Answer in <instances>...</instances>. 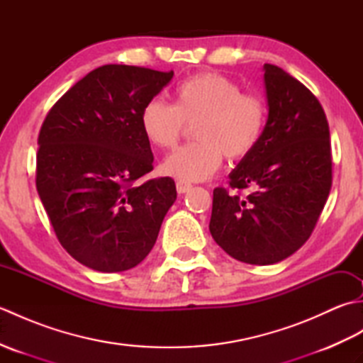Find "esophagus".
I'll return each mask as SVG.
<instances>
[{"mask_svg": "<svg viewBox=\"0 0 363 363\" xmlns=\"http://www.w3.org/2000/svg\"><path fill=\"white\" fill-rule=\"evenodd\" d=\"M176 189H177V191H179V194H187V191L191 189V184L187 182V181L179 179L176 182Z\"/></svg>", "mask_w": 363, "mask_h": 363, "instance_id": "obj_1", "label": "esophagus"}]
</instances>
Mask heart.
Segmentation results:
<instances>
[{"label":"heart","instance_id":"b5f03b06","mask_svg":"<svg viewBox=\"0 0 363 363\" xmlns=\"http://www.w3.org/2000/svg\"><path fill=\"white\" fill-rule=\"evenodd\" d=\"M174 101L151 99L140 112L142 133L151 145L169 150L187 125H195L198 142L182 146L165 159L164 172L196 182L220 168L223 154L230 160L248 156L260 142L268 107L264 96L242 91L233 79L218 73H199L174 89Z\"/></svg>","mask_w":363,"mask_h":363}]
</instances>
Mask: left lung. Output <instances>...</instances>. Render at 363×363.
I'll use <instances>...</instances> for the list:
<instances>
[{"label": "left lung", "instance_id": "left-lung-1", "mask_svg": "<svg viewBox=\"0 0 363 363\" xmlns=\"http://www.w3.org/2000/svg\"><path fill=\"white\" fill-rule=\"evenodd\" d=\"M268 120L257 143L213 190V240L230 257L272 265L303 246L333 186L329 125L320 101L282 68L265 64Z\"/></svg>", "mask_w": 363, "mask_h": 363}]
</instances>
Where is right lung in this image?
Masks as SVG:
<instances>
[{"label":"right lung","instance_id":"right-lung-1","mask_svg":"<svg viewBox=\"0 0 363 363\" xmlns=\"http://www.w3.org/2000/svg\"><path fill=\"white\" fill-rule=\"evenodd\" d=\"M173 72L109 64L51 107L35 186L57 240L79 264L118 273L148 256L176 201L172 177L145 179L154 156L140 112Z\"/></svg>","mask_w":363,"mask_h":363}]
</instances>
